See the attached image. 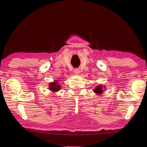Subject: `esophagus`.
<instances>
[{
    "label": "esophagus",
    "instance_id": "1",
    "mask_svg": "<svg viewBox=\"0 0 147 147\" xmlns=\"http://www.w3.org/2000/svg\"><path fill=\"white\" fill-rule=\"evenodd\" d=\"M74 73H75L76 74H78L80 73V71L78 69H74Z\"/></svg>",
    "mask_w": 147,
    "mask_h": 147
}]
</instances>
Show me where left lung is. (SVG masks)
<instances>
[{
    "label": "left lung",
    "instance_id": "left-lung-1",
    "mask_svg": "<svg viewBox=\"0 0 147 147\" xmlns=\"http://www.w3.org/2000/svg\"><path fill=\"white\" fill-rule=\"evenodd\" d=\"M94 92L97 94H102L103 92V89L102 86H98L97 87H96L95 89L94 90Z\"/></svg>",
    "mask_w": 147,
    "mask_h": 147
}]
</instances>
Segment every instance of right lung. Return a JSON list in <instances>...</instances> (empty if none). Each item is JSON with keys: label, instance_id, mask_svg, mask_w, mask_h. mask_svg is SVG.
<instances>
[{"label": "right lung", "instance_id": "1", "mask_svg": "<svg viewBox=\"0 0 147 147\" xmlns=\"http://www.w3.org/2000/svg\"><path fill=\"white\" fill-rule=\"evenodd\" d=\"M61 86H60L59 84H57V82L55 81V82H51L49 84V90H51L52 92H57L59 90L61 89Z\"/></svg>", "mask_w": 147, "mask_h": 147}]
</instances>
